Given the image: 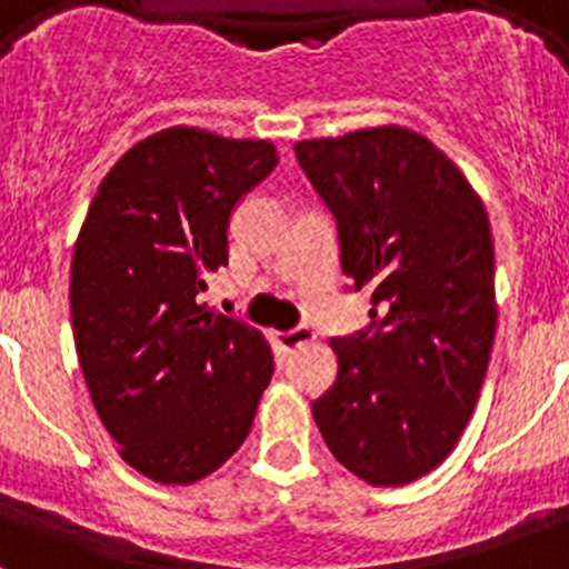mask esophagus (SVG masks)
<instances>
[{
	"instance_id": "esophagus-1",
	"label": "esophagus",
	"mask_w": 569,
	"mask_h": 569,
	"mask_svg": "<svg viewBox=\"0 0 569 569\" xmlns=\"http://www.w3.org/2000/svg\"><path fill=\"white\" fill-rule=\"evenodd\" d=\"M312 339H316V330L307 328V325H298V328L280 330V333H277V342H280L283 348H289V351H292V348L307 346V342H312Z\"/></svg>"
}]
</instances>
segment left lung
I'll return each instance as SVG.
<instances>
[{
    "mask_svg": "<svg viewBox=\"0 0 569 569\" xmlns=\"http://www.w3.org/2000/svg\"><path fill=\"white\" fill-rule=\"evenodd\" d=\"M295 156L337 218L342 271L372 289V321L333 339L339 372L312 416L357 478L410 485L449 458L490 363L485 203L449 156L405 127L298 141Z\"/></svg>",
    "mask_w": 569,
    "mask_h": 569,
    "instance_id": "left-lung-1",
    "label": "left lung"
}]
</instances>
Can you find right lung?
Returning a JSON list of instances; mask_svg holds the SVG:
<instances>
[{"instance_id":"right-lung-1","label":"right lung","mask_w":569,"mask_h":569,"mask_svg":"<svg viewBox=\"0 0 569 569\" xmlns=\"http://www.w3.org/2000/svg\"><path fill=\"white\" fill-rule=\"evenodd\" d=\"M271 141L171 127L100 182L70 266L84 383L120 458L159 485H194L248 437L274 375L266 337L197 303L227 266L232 209L274 171Z\"/></svg>"}]
</instances>
